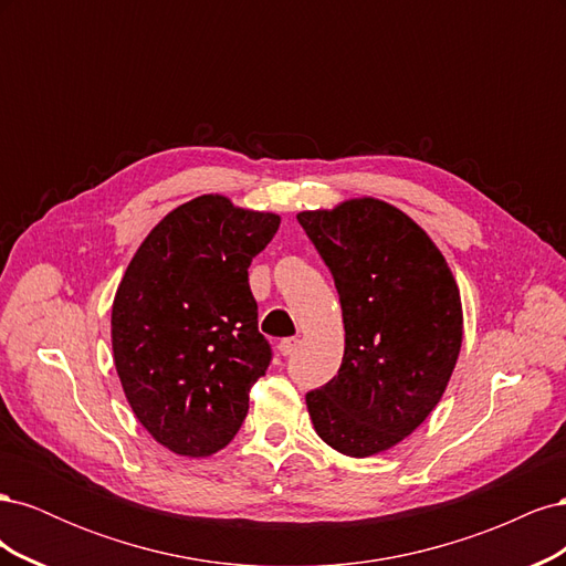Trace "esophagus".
<instances>
[{"label":"esophagus","mask_w":566,"mask_h":566,"mask_svg":"<svg viewBox=\"0 0 566 566\" xmlns=\"http://www.w3.org/2000/svg\"><path fill=\"white\" fill-rule=\"evenodd\" d=\"M297 347H300V337H285V339H281L279 352H281V356H290Z\"/></svg>","instance_id":"1"}]
</instances>
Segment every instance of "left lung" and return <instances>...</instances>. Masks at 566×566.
Masks as SVG:
<instances>
[{
  "mask_svg": "<svg viewBox=\"0 0 566 566\" xmlns=\"http://www.w3.org/2000/svg\"><path fill=\"white\" fill-rule=\"evenodd\" d=\"M297 221L333 273L345 321L337 375L306 391L312 422L345 455L387 451L451 380L462 342L453 273L430 235L382 200H347Z\"/></svg>",
  "mask_w": 566,
  "mask_h": 566,
  "instance_id": "8db88e82",
  "label": "left lung"
}]
</instances>
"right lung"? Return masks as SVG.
Masks as SVG:
<instances>
[{
  "instance_id": "right-lung-1",
  "label": "right lung",
  "mask_w": 566,
  "mask_h": 566,
  "mask_svg": "<svg viewBox=\"0 0 566 566\" xmlns=\"http://www.w3.org/2000/svg\"><path fill=\"white\" fill-rule=\"evenodd\" d=\"M281 217L224 196L179 205L136 250L113 302V356L134 416L179 455L238 434L273 352L256 328L248 266Z\"/></svg>"
}]
</instances>
